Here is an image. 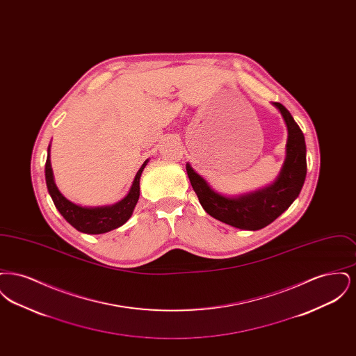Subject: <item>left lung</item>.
<instances>
[{
  "label": "left lung",
  "instance_id": "obj_1",
  "mask_svg": "<svg viewBox=\"0 0 356 356\" xmlns=\"http://www.w3.org/2000/svg\"><path fill=\"white\" fill-rule=\"evenodd\" d=\"M287 125L286 160L279 176L270 186L254 192L225 196L215 191L186 163L191 186L196 192L204 211L228 225L240 229L257 231L277 219L299 196L307 175L305 135L291 113L280 102H272Z\"/></svg>",
  "mask_w": 356,
  "mask_h": 356
}]
</instances>
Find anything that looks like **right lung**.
Returning a JSON list of instances; mask_svg holds the SVG:
<instances>
[{
    "mask_svg": "<svg viewBox=\"0 0 356 356\" xmlns=\"http://www.w3.org/2000/svg\"><path fill=\"white\" fill-rule=\"evenodd\" d=\"M148 164V160L144 161L141 168L136 173L135 180L128 192V195L118 203L102 207H83L79 204L72 203L56 186L54 176L51 165V145L48 147V157L45 163V180L49 191L51 200L72 227L77 231L89 235L105 234L112 229H116L129 220L134 213L136 204L140 196V177L141 173Z\"/></svg>",
    "mask_w": 356,
    "mask_h": 356,
    "instance_id": "obj_1",
    "label": "right lung"
}]
</instances>
